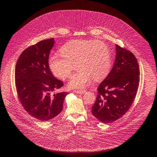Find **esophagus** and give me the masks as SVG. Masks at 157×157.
<instances>
[{
	"mask_svg": "<svg viewBox=\"0 0 157 157\" xmlns=\"http://www.w3.org/2000/svg\"><path fill=\"white\" fill-rule=\"evenodd\" d=\"M74 92L77 93V94H83L86 92V90H74Z\"/></svg>",
	"mask_w": 157,
	"mask_h": 157,
	"instance_id": "34e87169",
	"label": "esophagus"
}]
</instances>
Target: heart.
I'll use <instances>...</instances> for the list:
<instances>
[{
  "label": "heart",
  "mask_w": 157,
  "mask_h": 157,
  "mask_svg": "<svg viewBox=\"0 0 157 157\" xmlns=\"http://www.w3.org/2000/svg\"><path fill=\"white\" fill-rule=\"evenodd\" d=\"M49 58L52 73L61 79L70 76L77 66L79 69L69 81L72 88H83L92 78L99 81L108 74L111 68V54L108 46L98 40H73L65 44Z\"/></svg>",
  "instance_id": "heart-1"
}]
</instances>
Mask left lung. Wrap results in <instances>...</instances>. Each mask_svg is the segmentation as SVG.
<instances>
[{
	"instance_id": "8db88e82",
	"label": "left lung",
	"mask_w": 157,
	"mask_h": 157,
	"mask_svg": "<svg viewBox=\"0 0 157 157\" xmlns=\"http://www.w3.org/2000/svg\"><path fill=\"white\" fill-rule=\"evenodd\" d=\"M116 46L112 69L98 88V96L92 107L94 116L103 123L122 117L132 105L137 94L140 70L137 58L128 50Z\"/></svg>"
}]
</instances>
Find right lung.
Listing matches in <instances>:
<instances>
[{
	"mask_svg": "<svg viewBox=\"0 0 157 157\" xmlns=\"http://www.w3.org/2000/svg\"><path fill=\"white\" fill-rule=\"evenodd\" d=\"M54 38L42 40L25 49L16 64L17 95L24 110L41 121H48L62 111L67 92L54 93L63 83L52 75L49 56Z\"/></svg>",
	"mask_w": 157,
	"mask_h": 157,
	"instance_id": "obj_1",
	"label": "right lung"
}]
</instances>
